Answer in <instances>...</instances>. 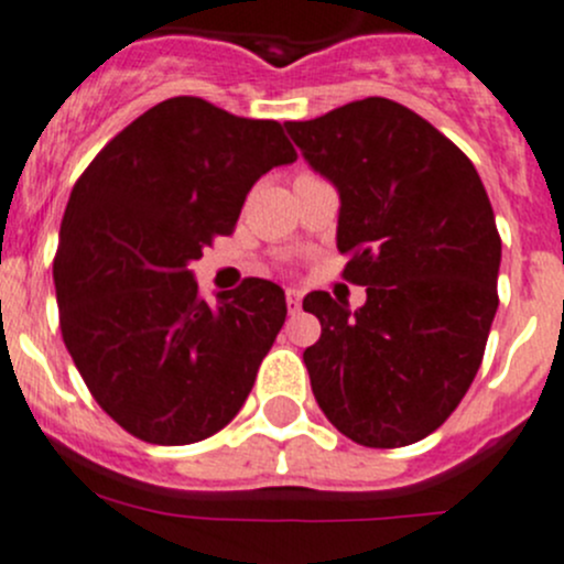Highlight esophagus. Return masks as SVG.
<instances>
[{"mask_svg":"<svg viewBox=\"0 0 564 564\" xmlns=\"http://www.w3.org/2000/svg\"><path fill=\"white\" fill-rule=\"evenodd\" d=\"M284 299H288V310L290 312H299L301 310V290L290 288L288 293H284Z\"/></svg>","mask_w":564,"mask_h":564,"instance_id":"obj_1","label":"esophagus"}]
</instances>
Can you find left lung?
I'll list each match as a JSON object with an SVG mask.
<instances>
[{
	"mask_svg": "<svg viewBox=\"0 0 564 564\" xmlns=\"http://www.w3.org/2000/svg\"><path fill=\"white\" fill-rule=\"evenodd\" d=\"M284 128L337 186L343 276L367 288L354 312L323 290L304 299L321 321L304 350L312 394L361 447L420 442L469 392L499 306L501 238L482 181L458 144L389 98Z\"/></svg>",
	"mask_w": 564,
	"mask_h": 564,
	"instance_id": "8db88e82",
	"label": "left lung"
}]
</instances>
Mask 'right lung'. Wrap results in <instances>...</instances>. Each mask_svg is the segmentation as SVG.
Returning <instances> with one entry per match:
<instances>
[{
    "label": "right lung",
    "mask_w": 564,
    "mask_h": 564,
    "mask_svg": "<svg viewBox=\"0 0 564 564\" xmlns=\"http://www.w3.org/2000/svg\"><path fill=\"white\" fill-rule=\"evenodd\" d=\"M295 150L274 120L192 95L122 128L70 192L54 258L59 328L95 403L148 444H194L241 411L284 290L249 276L203 299L188 263L230 236L249 188Z\"/></svg>",
    "instance_id": "right-lung-1"
}]
</instances>
